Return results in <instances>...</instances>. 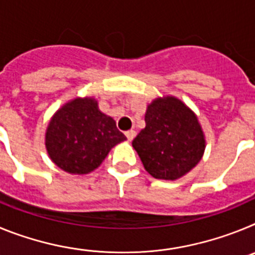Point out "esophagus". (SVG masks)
I'll return each mask as SVG.
<instances>
[{
    "label": "esophagus",
    "mask_w": 255,
    "mask_h": 255,
    "mask_svg": "<svg viewBox=\"0 0 255 255\" xmlns=\"http://www.w3.org/2000/svg\"><path fill=\"white\" fill-rule=\"evenodd\" d=\"M125 135H126V138H128V140L131 141L132 139L135 138V135H136V132H135L134 130H129V131L125 132Z\"/></svg>",
    "instance_id": "esophagus-1"
}]
</instances>
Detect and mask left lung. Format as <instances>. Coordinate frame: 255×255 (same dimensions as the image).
<instances>
[{
	"instance_id": "8db88e82",
	"label": "left lung",
	"mask_w": 255,
	"mask_h": 255,
	"mask_svg": "<svg viewBox=\"0 0 255 255\" xmlns=\"http://www.w3.org/2000/svg\"><path fill=\"white\" fill-rule=\"evenodd\" d=\"M132 147L149 175L177 180L202 159L206 139L194 112L176 97L167 96L148 105L145 128Z\"/></svg>"
}]
</instances>
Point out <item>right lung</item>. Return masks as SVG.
Listing matches in <instances>:
<instances>
[{"label":"right lung","mask_w":255,"mask_h":255,"mask_svg":"<svg viewBox=\"0 0 255 255\" xmlns=\"http://www.w3.org/2000/svg\"><path fill=\"white\" fill-rule=\"evenodd\" d=\"M126 136L112 117L98 110L94 98H75L53 115L46 131V148L52 162L69 173L96 170L116 144Z\"/></svg>","instance_id":"1"}]
</instances>
